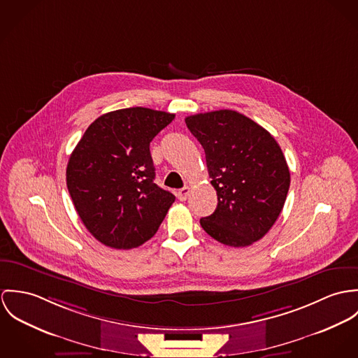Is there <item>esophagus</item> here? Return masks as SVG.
<instances>
[{
	"label": "esophagus",
	"mask_w": 358,
	"mask_h": 358,
	"mask_svg": "<svg viewBox=\"0 0 358 358\" xmlns=\"http://www.w3.org/2000/svg\"><path fill=\"white\" fill-rule=\"evenodd\" d=\"M189 194H191V189L188 187H185V188H182V189H180L177 192V198H178V200H181V201H185L188 196H189Z\"/></svg>",
	"instance_id": "obj_1"
}]
</instances>
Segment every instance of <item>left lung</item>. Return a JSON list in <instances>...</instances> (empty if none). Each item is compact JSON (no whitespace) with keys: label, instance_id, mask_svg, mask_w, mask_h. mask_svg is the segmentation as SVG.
Masks as SVG:
<instances>
[{"label":"left lung","instance_id":"obj_1","mask_svg":"<svg viewBox=\"0 0 358 358\" xmlns=\"http://www.w3.org/2000/svg\"><path fill=\"white\" fill-rule=\"evenodd\" d=\"M204 154L215 211L200 218L217 241L245 247L264 238L282 210L289 170L275 137L262 126L232 110L185 118Z\"/></svg>","mask_w":358,"mask_h":358}]
</instances>
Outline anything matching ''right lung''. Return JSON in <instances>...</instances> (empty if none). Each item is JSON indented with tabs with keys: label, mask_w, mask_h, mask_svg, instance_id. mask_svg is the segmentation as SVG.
<instances>
[{
	"label": "right lung",
	"mask_w": 358,
	"mask_h": 358,
	"mask_svg": "<svg viewBox=\"0 0 358 358\" xmlns=\"http://www.w3.org/2000/svg\"><path fill=\"white\" fill-rule=\"evenodd\" d=\"M174 117L144 107L104 114L73 151L67 188L80 221L104 245H141L157 234L176 200L154 182L150 152V143Z\"/></svg>",
	"instance_id": "add662e5"
}]
</instances>
